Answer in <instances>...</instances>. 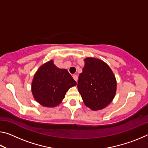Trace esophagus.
<instances>
[{"label": "esophagus", "mask_w": 148, "mask_h": 148, "mask_svg": "<svg viewBox=\"0 0 148 148\" xmlns=\"http://www.w3.org/2000/svg\"><path fill=\"white\" fill-rule=\"evenodd\" d=\"M73 78L74 79L75 81H76L77 82V79H78V76H77V75H73Z\"/></svg>", "instance_id": "obj_1"}]
</instances>
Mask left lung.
I'll list each match as a JSON object with an SVG mask.
<instances>
[{"instance_id":"1","label":"left lung","mask_w":148,"mask_h":148,"mask_svg":"<svg viewBox=\"0 0 148 148\" xmlns=\"http://www.w3.org/2000/svg\"><path fill=\"white\" fill-rule=\"evenodd\" d=\"M84 61L77 89L86 106L92 110L103 109L116 95V77L108 65L101 60L88 57Z\"/></svg>"}]
</instances>
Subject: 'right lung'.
<instances>
[{
  "mask_svg": "<svg viewBox=\"0 0 148 148\" xmlns=\"http://www.w3.org/2000/svg\"><path fill=\"white\" fill-rule=\"evenodd\" d=\"M76 82L66 69H60L49 61L40 67L32 83L35 100L43 106L54 107L61 103L65 94Z\"/></svg>",
  "mask_w": 148,
  "mask_h": 148,
  "instance_id": "obj_1",
  "label": "right lung"
}]
</instances>
